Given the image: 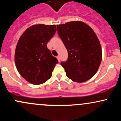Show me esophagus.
Instances as JSON below:
<instances>
[{
  "label": "esophagus",
  "instance_id": "obj_1",
  "mask_svg": "<svg viewBox=\"0 0 121 121\" xmlns=\"http://www.w3.org/2000/svg\"><path fill=\"white\" fill-rule=\"evenodd\" d=\"M57 60H58V62L60 61V56H58L57 57Z\"/></svg>",
  "mask_w": 121,
  "mask_h": 121
}]
</instances>
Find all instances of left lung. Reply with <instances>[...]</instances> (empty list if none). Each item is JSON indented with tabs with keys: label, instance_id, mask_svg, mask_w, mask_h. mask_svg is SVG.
Wrapping results in <instances>:
<instances>
[{
	"label": "left lung",
	"instance_id": "8db88e82",
	"mask_svg": "<svg viewBox=\"0 0 121 121\" xmlns=\"http://www.w3.org/2000/svg\"><path fill=\"white\" fill-rule=\"evenodd\" d=\"M60 38L67 48L68 57L61 65L68 78L83 83L97 72L102 58L100 42L88 25L81 21H72L57 25Z\"/></svg>",
	"mask_w": 121,
	"mask_h": 121
}]
</instances>
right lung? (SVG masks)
Returning <instances> with one entry per match:
<instances>
[{
    "label": "right lung",
    "mask_w": 121,
    "mask_h": 121,
    "mask_svg": "<svg viewBox=\"0 0 121 121\" xmlns=\"http://www.w3.org/2000/svg\"><path fill=\"white\" fill-rule=\"evenodd\" d=\"M56 31V25L43 24L30 26L21 35L15 52L16 67L20 75L33 84L50 79L58 60L47 48Z\"/></svg>",
    "instance_id": "obj_1"
}]
</instances>
